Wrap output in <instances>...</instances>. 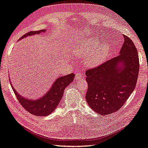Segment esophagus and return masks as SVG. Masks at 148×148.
Masks as SVG:
<instances>
[{"instance_id":"obj_1","label":"esophagus","mask_w":148,"mask_h":148,"mask_svg":"<svg viewBox=\"0 0 148 148\" xmlns=\"http://www.w3.org/2000/svg\"><path fill=\"white\" fill-rule=\"evenodd\" d=\"M82 77V74H81L80 73H77L76 74H75V80H79Z\"/></svg>"}]
</instances>
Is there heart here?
Instances as JSON below:
<instances>
[{
  "mask_svg": "<svg viewBox=\"0 0 148 148\" xmlns=\"http://www.w3.org/2000/svg\"><path fill=\"white\" fill-rule=\"evenodd\" d=\"M98 44V40L91 39L86 43L79 44L74 49V51L79 56L86 55L84 62L88 67L97 66L105 60L109 50V44L106 42L101 43L94 49Z\"/></svg>",
  "mask_w": 148,
  "mask_h": 148,
  "instance_id": "heart-1",
  "label": "heart"
}]
</instances>
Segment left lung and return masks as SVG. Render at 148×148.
Wrapping results in <instances>:
<instances>
[{
	"label": "left lung",
	"instance_id": "obj_1",
	"mask_svg": "<svg viewBox=\"0 0 148 148\" xmlns=\"http://www.w3.org/2000/svg\"><path fill=\"white\" fill-rule=\"evenodd\" d=\"M119 55L86 71V95L90 108L105 115L121 108L133 92L139 74L138 52L131 39L123 35Z\"/></svg>",
	"mask_w": 148,
	"mask_h": 148
}]
</instances>
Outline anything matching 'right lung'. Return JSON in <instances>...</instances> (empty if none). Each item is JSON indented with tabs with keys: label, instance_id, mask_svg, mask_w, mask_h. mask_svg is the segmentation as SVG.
<instances>
[{
	"label": "right lung",
	"instance_id": "1",
	"mask_svg": "<svg viewBox=\"0 0 148 148\" xmlns=\"http://www.w3.org/2000/svg\"><path fill=\"white\" fill-rule=\"evenodd\" d=\"M45 29L30 32L24 35L19 40H22L27 36L38 35L41 33L45 32ZM75 74L72 73L65 76H61L56 79L51 87L47 93L40 98L36 99H31L22 97L13 88L10 81L11 87L14 92L17 99L20 104L26 110L36 116H47L53 112L63 97L64 90L74 81Z\"/></svg>",
	"mask_w": 148,
	"mask_h": 148
}]
</instances>
